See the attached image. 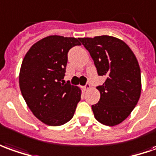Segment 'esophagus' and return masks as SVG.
Listing matches in <instances>:
<instances>
[{
    "label": "esophagus",
    "mask_w": 156,
    "mask_h": 156,
    "mask_svg": "<svg viewBox=\"0 0 156 156\" xmlns=\"http://www.w3.org/2000/svg\"><path fill=\"white\" fill-rule=\"evenodd\" d=\"M90 88H91V85L89 84V83H87V84L84 86V90H85V91H88Z\"/></svg>",
    "instance_id": "34e87169"
}]
</instances>
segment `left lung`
Masks as SVG:
<instances>
[{
  "label": "left lung",
  "instance_id": "obj_1",
  "mask_svg": "<svg viewBox=\"0 0 156 156\" xmlns=\"http://www.w3.org/2000/svg\"><path fill=\"white\" fill-rule=\"evenodd\" d=\"M79 40L89 51L98 75L106 78L97 87L100 99L92 105L94 116L104 125H118L128 117L140 98L141 72L137 58L123 41L113 36Z\"/></svg>",
  "mask_w": 156,
  "mask_h": 156
}]
</instances>
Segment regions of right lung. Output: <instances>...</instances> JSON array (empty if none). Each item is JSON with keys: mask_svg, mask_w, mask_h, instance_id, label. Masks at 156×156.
Returning a JSON list of instances; mask_svg holds the SVG:
<instances>
[{"mask_svg": "<svg viewBox=\"0 0 156 156\" xmlns=\"http://www.w3.org/2000/svg\"><path fill=\"white\" fill-rule=\"evenodd\" d=\"M79 39L47 36L34 44L23 60L19 73L23 98L34 115L48 126L70 121L80 100V89L63 80L68 51L80 46Z\"/></svg>", "mask_w": 156, "mask_h": 156, "instance_id": "right-lung-1", "label": "right lung"}]
</instances>
